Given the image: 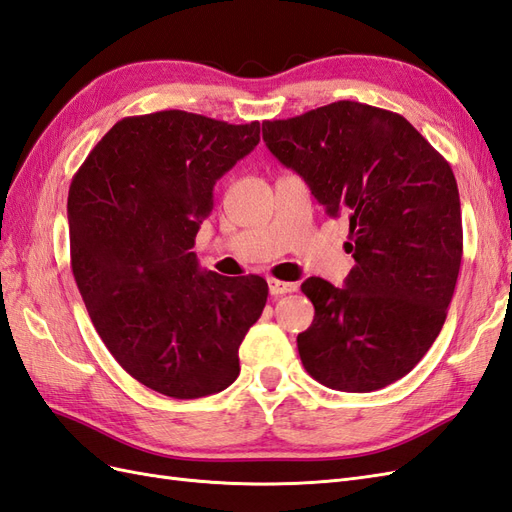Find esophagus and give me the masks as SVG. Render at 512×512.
<instances>
[{
	"instance_id": "34e87169",
	"label": "esophagus",
	"mask_w": 512,
	"mask_h": 512,
	"mask_svg": "<svg viewBox=\"0 0 512 512\" xmlns=\"http://www.w3.org/2000/svg\"><path fill=\"white\" fill-rule=\"evenodd\" d=\"M268 287H270V294L272 296L291 294V291L298 289L296 283H285V281H279V279H268Z\"/></svg>"
}]
</instances>
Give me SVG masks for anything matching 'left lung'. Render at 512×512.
<instances>
[{
	"label": "left lung",
	"instance_id": "obj_1",
	"mask_svg": "<svg viewBox=\"0 0 512 512\" xmlns=\"http://www.w3.org/2000/svg\"><path fill=\"white\" fill-rule=\"evenodd\" d=\"M268 150L347 218L356 266L345 287L311 276L315 306L298 334L306 373L343 392L379 390L410 373L440 334L455 294L461 203L455 173L403 115L354 100L264 122Z\"/></svg>",
	"mask_w": 512,
	"mask_h": 512
}]
</instances>
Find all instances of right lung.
I'll use <instances>...</instances> for the list:
<instances>
[{
	"mask_svg": "<svg viewBox=\"0 0 512 512\" xmlns=\"http://www.w3.org/2000/svg\"><path fill=\"white\" fill-rule=\"evenodd\" d=\"M259 143V122L186 111L115 124L72 178L70 264L92 324L120 367L173 399L221 392L264 311L261 276L201 270L191 251L218 178Z\"/></svg>",
	"mask_w": 512,
	"mask_h": 512,
	"instance_id": "obj_1",
	"label": "right lung"
}]
</instances>
